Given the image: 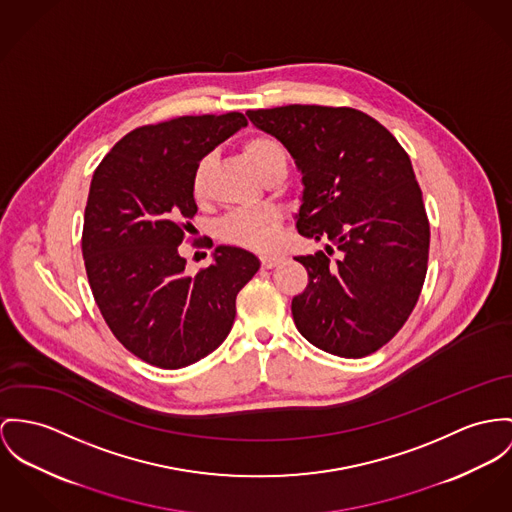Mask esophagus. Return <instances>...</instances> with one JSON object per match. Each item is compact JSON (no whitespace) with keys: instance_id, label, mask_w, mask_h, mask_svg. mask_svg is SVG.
Segmentation results:
<instances>
[{"instance_id":"34e87169","label":"esophagus","mask_w":512,"mask_h":512,"mask_svg":"<svg viewBox=\"0 0 512 512\" xmlns=\"http://www.w3.org/2000/svg\"><path fill=\"white\" fill-rule=\"evenodd\" d=\"M282 263V257L280 255H263L261 257V265L265 267V269H273L276 265H280Z\"/></svg>"}]
</instances>
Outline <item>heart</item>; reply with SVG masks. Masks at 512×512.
<instances>
[{
    "instance_id": "obj_1",
    "label": "heart",
    "mask_w": 512,
    "mask_h": 512,
    "mask_svg": "<svg viewBox=\"0 0 512 512\" xmlns=\"http://www.w3.org/2000/svg\"><path fill=\"white\" fill-rule=\"evenodd\" d=\"M243 154L253 163L263 179L284 175L288 169V150L271 134H257L243 144ZM210 156L198 159L191 177V191L197 200H204L210 191ZM282 216L276 208H236L228 212L218 226L220 237L228 243L253 251H271L280 241Z\"/></svg>"
}]
</instances>
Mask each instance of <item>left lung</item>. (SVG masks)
Returning <instances> with one entry per match:
<instances>
[{"instance_id":"left-lung-1","label":"left lung","mask_w":512,"mask_h":512,"mask_svg":"<svg viewBox=\"0 0 512 512\" xmlns=\"http://www.w3.org/2000/svg\"><path fill=\"white\" fill-rule=\"evenodd\" d=\"M247 117L302 171L298 232L333 243L296 257L308 271L292 300L298 331L325 353H376L417 306L429 265L431 226L411 159L386 126L351 107L286 105Z\"/></svg>"}]
</instances>
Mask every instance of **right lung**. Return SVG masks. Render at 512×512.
<instances>
[{
    "label": "right lung",
    "instance_id": "obj_1",
    "mask_svg": "<svg viewBox=\"0 0 512 512\" xmlns=\"http://www.w3.org/2000/svg\"><path fill=\"white\" fill-rule=\"evenodd\" d=\"M245 124L237 111L146 124L93 173L81 232L87 280L122 347L152 366L185 368L216 351L234 325L239 290L259 271L255 255L220 245L214 265L189 276L177 251L197 214L198 159Z\"/></svg>",
    "mask_w": 512,
    "mask_h": 512
}]
</instances>
